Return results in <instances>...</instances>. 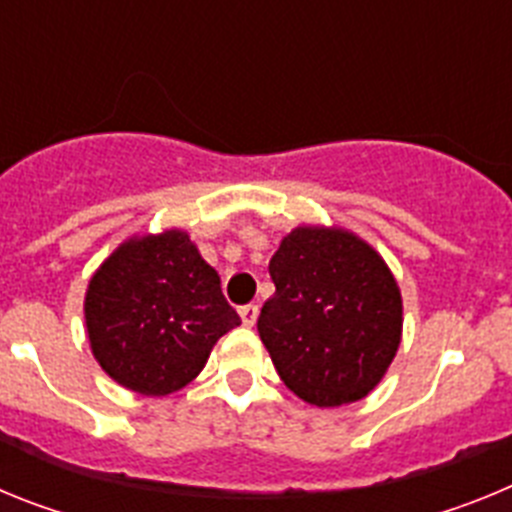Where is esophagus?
Returning <instances> with one entry per match:
<instances>
[{
  "label": "esophagus",
  "mask_w": 512,
  "mask_h": 512,
  "mask_svg": "<svg viewBox=\"0 0 512 512\" xmlns=\"http://www.w3.org/2000/svg\"><path fill=\"white\" fill-rule=\"evenodd\" d=\"M238 312H241L243 325H248V328H251V325H256V318H259V305H243Z\"/></svg>",
  "instance_id": "esophagus-1"
}]
</instances>
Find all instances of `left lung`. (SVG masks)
<instances>
[{
    "mask_svg": "<svg viewBox=\"0 0 512 512\" xmlns=\"http://www.w3.org/2000/svg\"><path fill=\"white\" fill-rule=\"evenodd\" d=\"M277 292L259 336L289 390L338 408L374 390L400 346L402 300L372 246L328 228H297L269 261Z\"/></svg>",
    "mask_w": 512,
    "mask_h": 512,
    "instance_id": "left-lung-1",
    "label": "left lung"
}]
</instances>
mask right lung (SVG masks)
<instances>
[{"label":"right lung","mask_w":512,"mask_h":512,"mask_svg":"<svg viewBox=\"0 0 512 512\" xmlns=\"http://www.w3.org/2000/svg\"><path fill=\"white\" fill-rule=\"evenodd\" d=\"M84 312L104 372L156 397L192 382L217 338L241 325L217 271L179 230L117 248L89 282Z\"/></svg>","instance_id":"add662e5"}]
</instances>
